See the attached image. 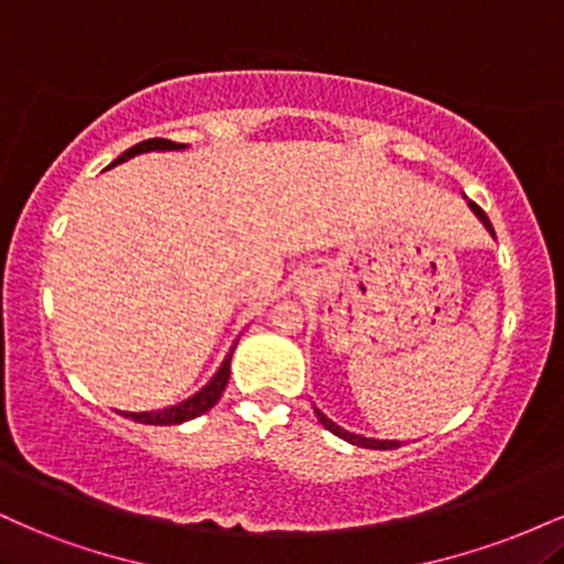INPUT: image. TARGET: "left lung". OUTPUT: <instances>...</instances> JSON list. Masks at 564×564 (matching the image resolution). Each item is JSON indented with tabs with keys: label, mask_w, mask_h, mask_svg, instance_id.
<instances>
[{
	"label": "left lung",
	"mask_w": 564,
	"mask_h": 564,
	"mask_svg": "<svg viewBox=\"0 0 564 564\" xmlns=\"http://www.w3.org/2000/svg\"><path fill=\"white\" fill-rule=\"evenodd\" d=\"M469 206H471V212H475V215L482 219V225H485V228H488L490 232H494V225H490L488 215H485V212L480 209V206H477L475 200H469ZM315 413H318L321 424L326 426L328 432H334L336 437L347 440V443H352V445H360V448H373V451H392V448H400V443H398V440H371V437H364V435H352V432H347V430H341V426H336V424L332 422V419H326V416H323V413L318 411V408H315Z\"/></svg>",
	"instance_id": "1"
}]
</instances>
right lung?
<instances>
[{
  "label": "right lung",
  "mask_w": 564,
  "mask_h": 564,
  "mask_svg": "<svg viewBox=\"0 0 564 564\" xmlns=\"http://www.w3.org/2000/svg\"><path fill=\"white\" fill-rule=\"evenodd\" d=\"M180 148H185L183 142H172V140H164V138L142 140V142H138V145H132L129 151L121 153V156L116 159L111 166L121 164V161L138 156V153H145V151H180ZM230 358H232V352L223 360V366H219V371L215 373V377H212L209 384H206L200 392L193 394V398H187L185 403H177L172 408H164V411H151V413H124V416L132 419V422L159 424V426L183 424V422H187V419L200 416V413H206L209 408H215L217 400L223 398L225 384H228V379H230Z\"/></svg>",
  "instance_id": "1"
}]
</instances>
